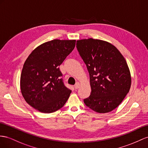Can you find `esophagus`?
Wrapping results in <instances>:
<instances>
[{"label":"esophagus","instance_id":"esophagus-1","mask_svg":"<svg viewBox=\"0 0 148 148\" xmlns=\"http://www.w3.org/2000/svg\"><path fill=\"white\" fill-rule=\"evenodd\" d=\"M80 86H81L80 83H79V82H76V83H75V86H74V88H75V89H78L79 88V87H80Z\"/></svg>","mask_w":148,"mask_h":148}]
</instances>
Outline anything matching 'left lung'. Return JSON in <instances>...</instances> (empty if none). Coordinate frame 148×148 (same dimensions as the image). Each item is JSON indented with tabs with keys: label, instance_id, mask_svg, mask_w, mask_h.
<instances>
[{
	"label": "left lung",
	"instance_id": "left-lung-1",
	"mask_svg": "<svg viewBox=\"0 0 148 148\" xmlns=\"http://www.w3.org/2000/svg\"><path fill=\"white\" fill-rule=\"evenodd\" d=\"M76 47L90 77L91 92L84 104L99 113L112 111L130 90L131 76L126 60L114 45L105 40H78Z\"/></svg>",
	"mask_w": 148,
	"mask_h": 148
}]
</instances>
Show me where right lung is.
<instances>
[{
    "label": "right lung",
    "instance_id": "1",
    "mask_svg": "<svg viewBox=\"0 0 148 148\" xmlns=\"http://www.w3.org/2000/svg\"><path fill=\"white\" fill-rule=\"evenodd\" d=\"M75 40L54 39L37 46L24 64L20 86L25 101L40 112L62 108L71 90L64 85L59 66L73 51Z\"/></svg>",
    "mask_w": 148,
    "mask_h": 148
}]
</instances>
